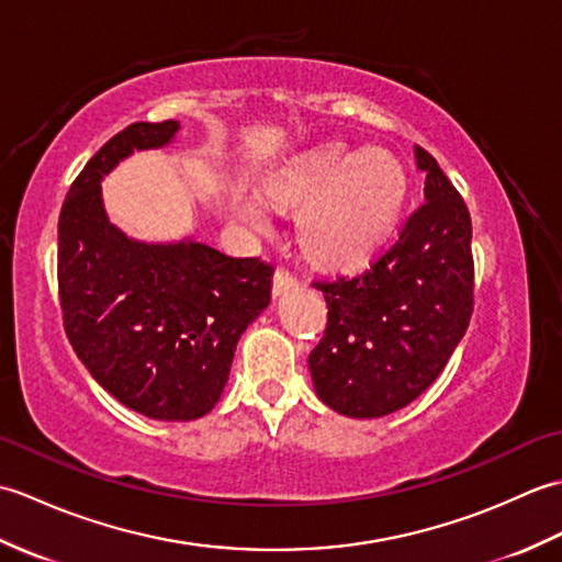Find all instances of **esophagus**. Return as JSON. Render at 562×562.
Wrapping results in <instances>:
<instances>
[{
	"instance_id": "34e87169",
	"label": "esophagus",
	"mask_w": 562,
	"mask_h": 562,
	"mask_svg": "<svg viewBox=\"0 0 562 562\" xmlns=\"http://www.w3.org/2000/svg\"><path fill=\"white\" fill-rule=\"evenodd\" d=\"M296 284H300V280H296L294 272H290L288 268H278V270H274V274H272V294H274V296H280V294H284V292L294 290Z\"/></svg>"
}]
</instances>
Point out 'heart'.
Wrapping results in <instances>:
<instances>
[{
  "instance_id": "b5f03b06",
  "label": "heart",
  "mask_w": 562,
  "mask_h": 562,
  "mask_svg": "<svg viewBox=\"0 0 562 562\" xmlns=\"http://www.w3.org/2000/svg\"><path fill=\"white\" fill-rule=\"evenodd\" d=\"M266 195L278 207H300L296 232L308 256L326 266H348L372 254L391 232L408 195V176L384 149L326 147L274 171ZM236 212L250 229H268L258 198L238 195Z\"/></svg>"
}]
</instances>
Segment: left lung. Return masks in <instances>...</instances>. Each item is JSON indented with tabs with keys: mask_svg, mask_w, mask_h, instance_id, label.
I'll return each instance as SVG.
<instances>
[{
	"mask_svg": "<svg viewBox=\"0 0 562 562\" xmlns=\"http://www.w3.org/2000/svg\"><path fill=\"white\" fill-rule=\"evenodd\" d=\"M425 202L357 274L318 280L328 324L308 355L314 389L348 417L405 408L447 367L473 314L471 214L429 151L415 147Z\"/></svg>",
	"mask_w": 562,
	"mask_h": 562,
	"instance_id": "1",
	"label": "left lung"
}]
</instances>
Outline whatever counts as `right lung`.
<instances>
[{"label": "right lung", "mask_w": 562, "mask_h": 562, "mask_svg": "<svg viewBox=\"0 0 562 562\" xmlns=\"http://www.w3.org/2000/svg\"><path fill=\"white\" fill-rule=\"evenodd\" d=\"M176 121L133 123L93 154L57 224L65 333L89 374L151 420H198L229 379L236 342L270 304L272 266L195 238L145 244L105 217L101 181L135 149H159Z\"/></svg>", "instance_id": "obj_1"}]
</instances>
